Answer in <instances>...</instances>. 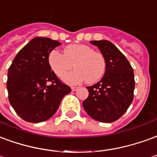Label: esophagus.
<instances>
[{"label":"esophagus","mask_w":157,"mask_h":157,"mask_svg":"<svg viewBox=\"0 0 157 157\" xmlns=\"http://www.w3.org/2000/svg\"><path fill=\"white\" fill-rule=\"evenodd\" d=\"M78 89V87H71V90H72V91H76Z\"/></svg>","instance_id":"obj_1"}]
</instances>
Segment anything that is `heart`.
I'll return each mask as SVG.
<instances>
[{
  "instance_id": "obj_1",
  "label": "heart",
  "mask_w": 157,
  "mask_h": 157,
  "mask_svg": "<svg viewBox=\"0 0 157 157\" xmlns=\"http://www.w3.org/2000/svg\"><path fill=\"white\" fill-rule=\"evenodd\" d=\"M48 63L55 74L60 78L67 75L74 63L75 70L65 78L68 83L86 80L88 83L99 81L105 72L106 63L102 53L93 51L84 44H69L63 49V54L52 50L48 55Z\"/></svg>"
}]
</instances>
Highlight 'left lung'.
Masks as SVG:
<instances>
[{
  "label": "left lung",
  "instance_id": "8db88e82",
  "mask_svg": "<svg viewBox=\"0 0 157 157\" xmlns=\"http://www.w3.org/2000/svg\"><path fill=\"white\" fill-rule=\"evenodd\" d=\"M105 58L106 67L100 81L86 87L89 96L83 102L87 114L99 122L117 121L133 101L134 71L124 55L107 40L91 41Z\"/></svg>",
  "mask_w": 157,
  "mask_h": 157
}]
</instances>
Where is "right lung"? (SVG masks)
<instances>
[{
  "instance_id": "obj_1",
  "label": "right lung",
  "mask_w": 157,
  "mask_h": 157,
  "mask_svg": "<svg viewBox=\"0 0 157 157\" xmlns=\"http://www.w3.org/2000/svg\"><path fill=\"white\" fill-rule=\"evenodd\" d=\"M61 42L36 36L21 49L8 69L10 104L24 121L39 123L54 115L62 99L71 92L52 71L48 55Z\"/></svg>"
}]
</instances>
